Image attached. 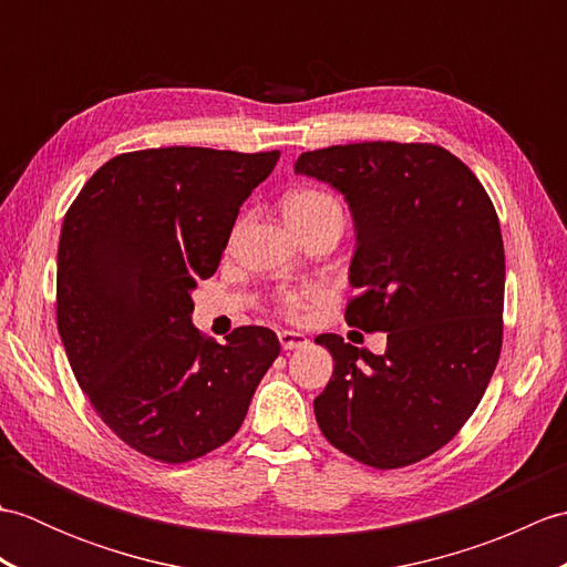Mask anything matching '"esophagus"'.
Returning a JSON list of instances; mask_svg holds the SVG:
<instances>
[{
  "mask_svg": "<svg viewBox=\"0 0 567 567\" xmlns=\"http://www.w3.org/2000/svg\"><path fill=\"white\" fill-rule=\"evenodd\" d=\"M277 339H280V346L285 348V351H295V348L307 346V336L297 333V331H280L277 333Z\"/></svg>",
  "mask_w": 567,
  "mask_h": 567,
  "instance_id": "1",
  "label": "esophagus"
}]
</instances>
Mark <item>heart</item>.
Returning a JSON list of instances; mask_svg holds the SVG:
<instances>
[{
    "label": "heart",
    "mask_w": 567,
    "mask_h": 567,
    "mask_svg": "<svg viewBox=\"0 0 567 567\" xmlns=\"http://www.w3.org/2000/svg\"><path fill=\"white\" fill-rule=\"evenodd\" d=\"M331 209H341V204L336 202L331 195L321 189H299L295 195L287 197L285 202V216L287 221H299V219H311V216L331 212ZM311 299H317L315 290L307 292H282L277 297V305H280L282 315L287 317H302L305 311L309 309Z\"/></svg>",
    "instance_id": "1"
}]
</instances>
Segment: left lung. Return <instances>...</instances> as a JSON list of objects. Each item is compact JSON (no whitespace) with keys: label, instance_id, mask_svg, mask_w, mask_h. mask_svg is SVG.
I'll list each match as a JSON object with an SVG mask.
<instances>
[{"label":"left lung","instance_id":"8db88e82","mask_svg":"<svg viewBox=\"0 0 567 567\" xmlns=\"http://www.w3.org/2000/svg\"><path fill=\"white\" fill-rule=\"evenodd\" d=\"M295 173L329 183L355 221L351 327L388 331L375 355L321 333L333 375L319 429L353 461L394 470L443 449L473 416L502 351L504 244L485 187L433 143L307 151Z\"/></svg>","mask_w":567,"mask_h":567}]
</instances>
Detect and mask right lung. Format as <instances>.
Returning <instances> with one entry per match:
<instances>
[{
	"mask_svg": "<svg viewBox=\"0 0 567 567\" xmlns=\"http://www.w3.org/2000/svg\"><path fill=\"white\" fill-rule=\"evenodd\" d=\"M280 151L146 148L94 173L65 214L55 315L94 412L131 449L187 463L240 429L280 355L265 327L226 343L192 327V290L219 268L240 204Z\"/></svg>",
	"mask_w": 567,
	"mask_h": 567,
	"instance_id": "obj_1",
	"label": "right lung"
}]
</instances>
